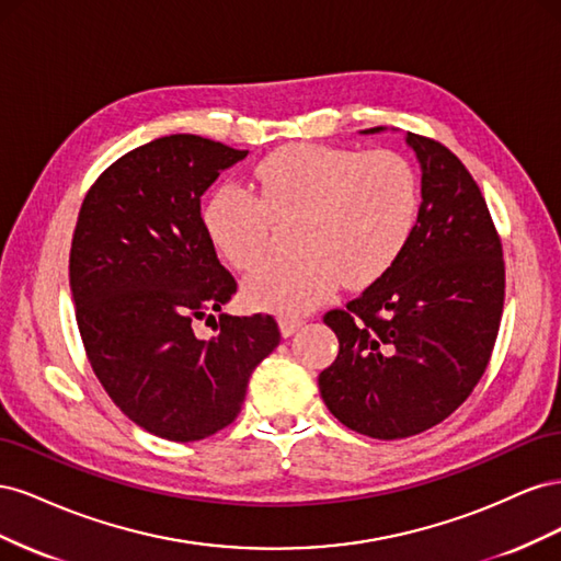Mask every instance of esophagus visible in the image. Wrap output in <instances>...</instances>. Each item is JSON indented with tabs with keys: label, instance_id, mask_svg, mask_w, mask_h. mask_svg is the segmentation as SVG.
Returning a JSON list of instances; mask_svg holds the SVG:
<instances>
[{
	"label": "esophagus",
	"instance_id": "34e87169",
	"mask_svg": "<svg viewBox=\"0 0 561 561\" xmlns=\"http://www.w3.org/2000/svg\"><path fill=\"white\" fill-rule=\"evenodd\" d=\"M278 325H280V334H283V336H293V334L304 325V320H301V318H295V316H283V318L278 320Z\"/></svg>",
	"mask_w": 561,
	"mask_h": 561
}]
</instances>
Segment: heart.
Wrapping results in <instances>:
<instances>
[{
    "label": "heart",
    "instance_id": "b5f03b06",
    "mask_svg": "<svg viewBox=\"0 0 561 561\" xmlns=\"http://www.w3.org/2000/svg\"><path fill=\"white\" fill-rule=\"evenodd\" d=\"M252 192L222 184L203 206L215 250L241 271L266 250L268 219H293L295 254L262 264L243 285L252 309L307 313L339 280L365 287L386 276L416 231L421 186L398 151L290 145L254 165Z\"/></svg>",
    "mask_w": 561,
    "mask_h": 561
}]
</instances>
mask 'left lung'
<instances>
[{
	"mask_svg": "<svg viewBox=\"0 0 561 561\" xmlns=\"http://www.w3.org/2000/svg\"><path fill=\"white\" fill-rule=\"evenodd\" d=\"M404 140L421 163L412 241L386 276L322 318L339 355L320 371V396L346 428L375 439L428 431L472 393L505 297L503 248L478 182L445 145Z\"/></svg>",
	"mask_w": 561,
	"mask_h": 561,
	"instance_id": "1",
	"label": "left lung"
}]
</instances>
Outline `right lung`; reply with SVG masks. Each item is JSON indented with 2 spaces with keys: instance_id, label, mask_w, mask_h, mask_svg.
<instances>
[{
  "instance_id": "1",
  "label": "right lung",
  "mask_w": 561,
  "mask_h": 561,
  "mask_svg": "<svg viewBox=\"0 0 561 561\" xmlns=\"http://www.w3.org/2000/svg\"><path fill=\"white\" fill-rule=\"evenodd\" d=\"M245 157L190 133L151 140L95 180L72 236L70 290L95 377L133 423L173 443L227 428L280 342L264 313H219L215 336L194 332L236 293L201 196Z\"/></svg>"
}]
</instances>
